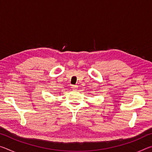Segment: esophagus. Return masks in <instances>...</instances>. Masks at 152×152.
Segmentation results:
<instances>
[{"instance_id":"1","label":"esophagus","mask_w":152,"mask_h":152,"mask_svg":"<svg viewBox=\"0 0 152 152\" xmlns=\"http://www.w3.org/2000/svg\"><path fill=\"white\" fill-rule=\"evenodd\" d=\"M72 88L73 90H77V89H78V86H77V85H72Z\"/></svg>"}]
</instances>
